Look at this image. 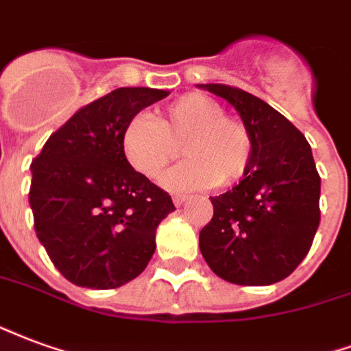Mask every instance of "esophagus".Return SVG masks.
Listing matches in <instances>:
<instances>
[{"label": "esophagus", "mask_w": 351, "mask_h": 351, "mask_svg": "<svg viewBox=\"0 0 351 351\" xmlns=\"http://www.w3.org/2000/svg\"><path fill=\"white\" fill-rule=\"evenodd\" d=\"M186 198H189L186 194H176V196H173V204H176V206H183L186 202Z\"/></svg>", "instance_id": "1"}]
</instances>
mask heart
Returning <instances> with one entry per match:
<instances>
[{
    "label": "heart",
    "mask_w": 351,
    "mask_h": 351,
    "mask_svg": "<svg viewBox=\"0 0 351 351\" xmlns=\"http://www.w3.org/2000/svg\"><path fill=\"white\" fill-rule=\"evenodd\" d=\"M121 151L136 172L158 178L179 155L189 157L160 179L168 191L239 183L252 165L254 138L239 117L226 116L221 102L202 93H186L170 102L157 119L136 114L121 130Z\"/></svg>",
    "instance_id": "obj_1"
}]
</instances>
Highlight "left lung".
I'll list each match as a JSON object with an SVG mask.
<instances>
[{"label": "left lung", "instance_id": "8db88e82", "mask_svg": "<svg viewBox=\"0 0 351 351\" xmlns=\"http://www.w3.org/2000/svg\"><path fill=\"white\" fill-rule=\"evenodd\" d=\"M234 106L254 138L247 176L211 198L200 250L215 275L239 286L275 284L293 273L319 224V176L311 145L267 102L226 84H206Z\"/></svg>", "mask_w": 351, "mask_h": 351}]
</instances>
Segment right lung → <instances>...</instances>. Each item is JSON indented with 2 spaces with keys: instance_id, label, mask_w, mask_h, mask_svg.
Wrapping results in <instances>:
<instances>
[{
  "instance_id": "add662e5",
  "label": "right lung",
  "mask_w": 351,
  "mask_h": 351,
  "mask_svg": "<svg viewBox=\"0 0 351 351\" xmlns=\"http://www.w3.org/2000/svg\"><path fill=\"white\" fill-rule=\"evenodd\" d=\"M165 97V89H114L82 106L33 158L35 232L76 286L112 290L136 278L155 252L157 226L176 209L127 162L119 142L125 123Z\"/></svg>"
}]
</instances>
